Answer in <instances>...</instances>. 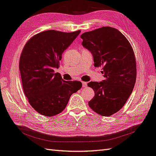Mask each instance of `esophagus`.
Returning <instances> with one entry per match:
<instances>
[{
    "label": "esophagus",
    "instance_id": "esophagus-1",
    "mask_svg": "<svg viewBox=\"0 0 156 156\" xmlns=\"http://www.w3.org/2000/svg\"><path fill=\"white\" fill-rule=\"evenodd\" d=\"M82 84H83V87H87V83L85 81H82Z\"/></svg>",
    "mask_w": 156,
    "mask_h": 156
}]
</instances>
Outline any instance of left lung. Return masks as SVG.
I'll return each instance as SVG.
<instances>
[{
	"label": "left lung",
	"mask_w": 156,
	"mask_h": 156,
	"mask_svg": "<svg viewBox=\"0 0 156 156\" xmlns=\"http://www.w3.org/2000/svg\"><path fill=\"white\" fill-rule=\"evenodd\" d=\"M83 46L93 56L94 66H102L105 79L90 81L94 91L89 102L93 111L109 116L119 111L132 92L136 79V63L130 42L119 30L102 27L81 34Z\"/></svg>",
	"instance_id": "8db88e82"
}]
</instances>
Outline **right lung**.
Returning <instances> with one entry per match:
<instances>
[{
    "label": "right lung",
    "mask_w": 156,
    "mask_h": 156,
    "mask_svg": "<svg viewBox=\"0 0 156 156\" xmlns=\"http://www.w3.org/2000/svg\"><path fill=\"white\" fill-rule=\"evenodd\" d=\"M80 32H41L23 48L19 62L22 87L30 105L41 115L53 116L62 112L71 94L81 88V82L64 81L54 72L59 67L63 52Z\"/></svg>",
    "instance_id": "obj_1"
}]
</instances>
